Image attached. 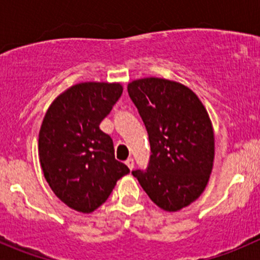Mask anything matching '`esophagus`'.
Instances as JSON below:
<instances>
[{
  "label": "esophagus",
  "instance_id": "34e87169",
  "mask_svg": "<svg viewBox=\"0 0 260 260\" xmlns=\"http://www.w3.org/2000/svg\"><path fill=\"white\" fill-rule=\"evenodd\" d=\"M125 165L128 166V169L133 170V167H135V161H133V158H128L127 161H125Z\"/></svg>",
  "mask_w": 260,
  "mask_h": 260
}]
</instances>
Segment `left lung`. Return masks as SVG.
<instances>
[{"label": "left lung", "instance_id": "obj_1", "mask_svg": "<svg viewBox=\"0 0 260 260\" xmlns=\"http://www.w3.org/2000/svg\"><path fill=\"white\" fill-rule=\"evenodd\" d=\"M148 133L151 158L132 175L165 211H179L200 198L214 164V129L208 111L183 84L143 78L128 84Z\"/></svg>", "mask_w": 260, "mask_h": 260}]
</instances>
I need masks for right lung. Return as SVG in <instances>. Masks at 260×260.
<instances>
[{"mask_svg":"<svg viewBox=\"0 0 260 260\" xmlns=\"http://www.w3.org/2000/svg\"><path fill=\"white\" fill-rule=\"evenodd\" d=\"M120 83L85 81L50 104L39 132V157L55 195L89 214L107 201L129 169L114 157L113 141L99 128L122 95Z\"/></svg>","mask_w":260,"mask_h":260,"instance_id":"right-lung-1","label":"right lung"}]
</instances>
